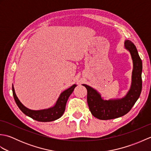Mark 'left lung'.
Listing matches in <instances>:
<instances>
[{
	"mask_svg": "<svg viewBox=\"0 0 151 151\" xmlns=\"http://www.w3.org/2000/svg\"><path fill=\"white\" fill-rule=\"evenodd\" d=\"M124 48L130 53L133 69L130 88L124 97L104 100L96 89L89 86L82 84L88 91L87 101L89 110L91 114L99 119H112L127 114L139 99L142 92V61L132 41H125Z\"/></svg>",
	"mask_w": 151,
	"mask_h": 151,
	"instance_id": "1",
	"label": "left lung"
}]
</instances>
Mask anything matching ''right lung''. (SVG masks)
I'll list each match as a JSON object with an SVG mask.
<instances>
[{"instance_id":"right-lung-1","label":"right lung","mask_w":151,"mask_h":151,"mask_svg":"<svg viewBox=\"0 0 151 151\" xmlns=\"http://www.w3.org/2000/svg\"><path fill=\"white\" fill-rule=\"evenodd\" d=\"M76 86V84H73L69 88L63 91L60 94V97L58 99L56 104H54V106L40 110H30V109H28L27 107H25L20 102V101L19 100L17 95H16L14 86H12V91L16 104L18 106L19 108L25 115L37 121L50 122L55 121L62 116V115L63 114L65 110L67 101L68 100L70 94L74 91V89L75 88Z\"/></svg>"}]
</instances>
